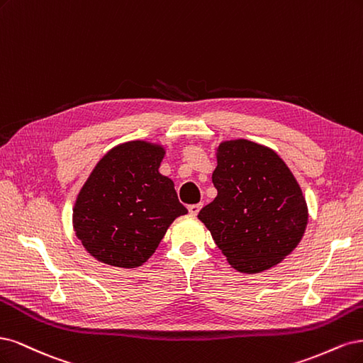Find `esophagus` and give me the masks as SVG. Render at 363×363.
<instances>
[{"mask_svg":"<svg viewBox=\"0 0 363 363\" xmlns=\"http://www.w3.org/2000/svg\"><path fill=\"white\" fill-rule=\"evenodd\" d=\"M201 208H202V203L190 205V206H189V211H190V214H191V216H197V214H199V211H201Z\"/></svg>","mask_w":363,"mask_h":363,"instance_id":"esophagus-1","label":"esophagus"}]
</instances>
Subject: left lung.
<instances>
[{
	"label": "left lung",
	"mask_w": 363,
	"mask_h": 363,
	"mask_svg": "<svg viewBox=\"0 0 363 363\" xmlns=\"http://www.w3.org/2000/svg\"><path fill=\"white\" fill-rule=\"evenodd\" d=\"M213 184L217 197L197 218L235 270H268L294 250L308 225L306 199L276 152L245 138L221 142Z\"/></svg>",
	"instance_id": "obj_1"
}]
</instances>
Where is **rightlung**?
<instances>
[{
  "label": "right lung",
  "instance_id": "right-lung-1",
  "mask_svg": "<svg viewBox=\"0 0 363 363\" xmlns=\"http://www.w3.org/2000/svg\"><path fill=\"white\" fill-rule=\"evenodd\" d=\"M166 147L133 140L110 149L77 196L72 226L84 249L102 264L143 265L186 208L174 184L160 173Z\"/></svg>",
  "mask_w": 363,
  "mask_h": 363
}]
</instances>
